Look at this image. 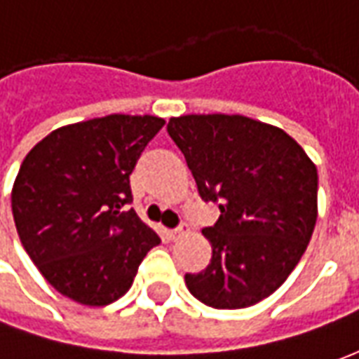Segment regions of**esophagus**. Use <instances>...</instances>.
Here are the masks:
<instances>
[{
    "label": "esophagus",
    "instance_id": "1",
    "mask_svg": "<svg viewBox=\"0 0 359 359\" xmlns=\"http://www.w3.org/2000/svg\"><path fill=\"white\" fill-rule=\"evenodd\" d=\"M187 233H188V225H180V226H177V229L169 231V233H167V236H169L171 241H179V238H182V236H184Z\"/></svg>",
    "mask_w": 359,
    "mask_h": 359
}]
</instances>
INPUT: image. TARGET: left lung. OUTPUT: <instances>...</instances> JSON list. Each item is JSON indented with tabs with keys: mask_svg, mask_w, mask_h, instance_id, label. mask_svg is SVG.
I'll return each instance as SVG.
<instances>
[{
	"mask_svg": "<svg viewBox=\"0 0 359 359\" xmlns=\"http://www.w3.org/2000/svg\"><path fill=\"white\" fill-rule=\"evenodd\" d=\"M167 133L203 202L219 203L202 233L211 262L187 273L194 298L241 309L283 285L308 248L317 221V169L285 130L242 115L172 117Z\"/></svg>",
	"mask_w": 359,
	"mask_h": 359,
	"instance_id": "1",
	"label": "left lung"
}]
</instances>
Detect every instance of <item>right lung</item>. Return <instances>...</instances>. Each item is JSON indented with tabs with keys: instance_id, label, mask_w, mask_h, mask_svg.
<instances>
[{
	"instance_id": "right-lung-1",
	"label": "right lung",
	"mask_w": 359,
	"mask_h": 359,
	"mask_svg": "<svg viewBox=\"0 0 359 359\" xmlns=\"http://www.w3.org/2000/svg\"><path fill=\"white\" fill-rule=\"evenodd\" d=\"M163 118L107 115L61 126L28 151L11 194L15 226L55 290L107 306L159 244L133 203L130 172Z\"/></svg>"
}]
</instances>
